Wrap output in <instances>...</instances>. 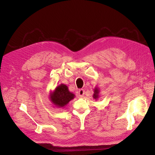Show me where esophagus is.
Listing matches in <instances>:
<instances>
[{
	"label": "esophagus",
	"mask_w": 155,
	"mask_h": 155,
	"mask_svg": "<svg viewBox=\"0 0 155 155\" xmlns=\"http://www.w3.org/2000/svg\"><path fill=\"white\" fill-rule=\"evenodd\" d=\"M78 93H79V96L80 97H83L84 94H85V91H84V89H80V90L79 91Z\"/></svg>",
	"instance_id": "1"
}]
</instances>
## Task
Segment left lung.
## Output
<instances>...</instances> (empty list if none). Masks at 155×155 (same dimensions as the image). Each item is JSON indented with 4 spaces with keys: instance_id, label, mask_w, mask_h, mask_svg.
Returning a JSON list of instances; mask_svg holds the SVG:
<instances>
[{
    "instance_id": "1",
    "label": "left lung",
    "mask_w": 155,
    "mask_h": 155,
    "mask_svg": "<svg viewBox=\"0 0 155 155\" xmlns=\"http://www.w3.org/2000/svg\"><path fill=\"white\" fill-rule=\"evenodd\" d=\"M98 94H99V89L96 88L94 89V95H93V97L94 98V99H97L98 96H98Z\"/></svg>"
}]
</instances>
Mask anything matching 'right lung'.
<instances>
[{
  "instance_id": "add662e5",
  "label": "right lung",
  "mask_w": 155,
  "mask_h": 155,
  "mask_svg": "<svg viewBox=\"0 0 155 155\" xmlns=\"http://www.w3.org/2000/svg\"><path fill=\"white\" fill-rule=\"evenodd\" d=\"M74 94L69 92L68 87L64 84L55 88L54 92L51 94L50 99L51 102L58 107H63L74 97Z\"/></svg>"
}]
</instances>
